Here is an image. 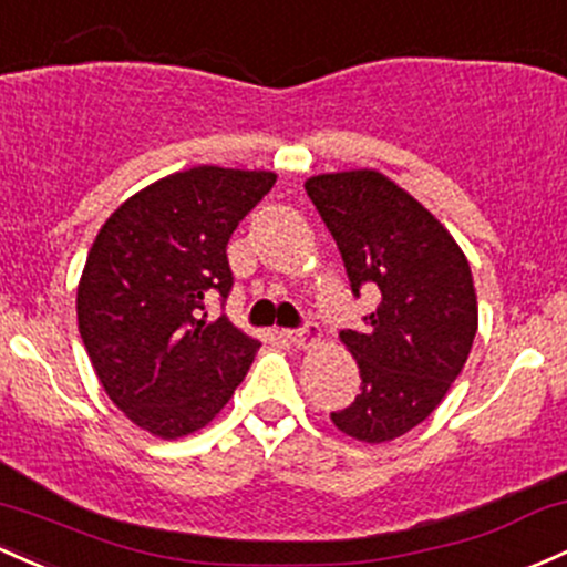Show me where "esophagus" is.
Returning a JSON list of instances; mask_svg holds the SVG:
<instances>
[{"label":"esophagus","instance_id":"1","mask_svg":"<svg viewBox=\"0 0 567 567\" xmlns=\"http://www.w3.org/2000/svg\"><path fill=\"white\" fill-rule=\"evenodd\" d=\"M285 339H288L290 344H296L298 350H307V347L317 344L320 331H317V322H307V326L298 328V331H285Z\"/></svg>","mask_w":567,"mask_h":567}]
</instances>
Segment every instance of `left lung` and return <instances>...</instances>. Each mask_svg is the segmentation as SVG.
I'll list each match as a JSON object with an SVG mask.
<instances>
[{
  "mask_svg": "<svg viewBox=\"0 0 567 567\" xmlns=\"http://www.w3.org/2000/svg\"><path fill=\"white\" fill-rule=\"evenodd\" d=\"M331 231L354 296L377 290L363 331H341L360 393L331 412L365 444L409 433L444 401L478 328L474 277L435 217L374 169L317 174L303 185Z\"/></svg>",
  "mask_w": 567,
  "mask_h": 567,
  "instance_id": "left-lung-1",
  "label": "left lung"
}]
</instances>
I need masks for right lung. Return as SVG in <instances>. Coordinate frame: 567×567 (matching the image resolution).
<instances>
[{"label": "right lung", "mask_w": 567, "mask_h": 567, "mask_svg": "<svg viewBox=\"0 0 567 567\" xmlns=\"http://www.w3.org/2000/svg\"><path fill=\"white\" fill-rule=\"evenodd\" d=\"M274 172L193 166L123 202L96 234L78 285V328L104 393L142 431L207 425L250 371L258 341L207 298L234 288L228 239Z\"/></svg>", "instance_id": "add662e5"}]
</instances>
